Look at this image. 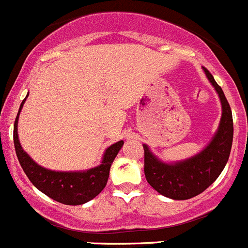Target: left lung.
Returning <instances> with one entry per match:
<instances>
[{"mask_svg": "<svg viewBox=\"0 0 248 248\" xmlns=\"http://www.w3.org/2000/svg\"><path fill=\"white\" fill-rule=\"evenodd\" d=\"M207 78L215 86L222 104V116L217 133L208 145L189 159L182 162L163 163L144 148V174L158 193L172 200H189L198 196L218 178L230 158L233 139L232 111L221 86L213 79L212 74L204 69Z\"/></svg>", "mask_w": 248, "mask_h": 248, "instance_id": "1", "label": "left lung"}]
</instances>
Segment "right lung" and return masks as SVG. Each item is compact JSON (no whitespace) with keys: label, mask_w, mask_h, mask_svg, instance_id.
<instances>
[{"label":"right lung","mask_w":248,"mask_h":248,"mask_svg":"<svg viewBox=\"0 0 248 248\" xmlns=\"http://www.w3.org/2000/svg\"><path fill=\"white\" fill-rule=\"evenodd\" d=\"M26 98L21 103L18 114L15 120L14 143L18 162L25 174L27 175V178L37 189L41 190L42 193L62 204L78 206V204H84L92 201L107 186L111 163L115 159L116 154L119 153L124 141L120 140L115 144L110 145L104 153L100 166L88 169L85 172H55V170L44 168L30 158L29 154L22 149L18 140V115L23 107V103L26 101Z\"/></svg>","instance_id":"obj_1"}]
</instances>
